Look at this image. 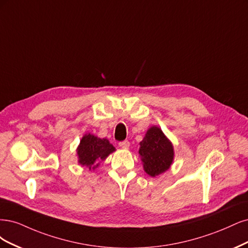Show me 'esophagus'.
I'll return each mask as SVG.
<instances>
[{
	"mask_svg": "<svg viewBox=\"0 0 248 248\" xmlns=\"http://www.w3.org/2000/svg\"><path fill=\"white\" fill-rule=\"evenodd\" d=\"M118 145L121 146L122 148H124V149H126V148H129V146H130V142L127 141V140H124V141L119 142Z\"/></svg>",
	"mask_w": 248,
	"mask_h": 248,
	"instance_id": "1",
	"label": "esophagus"
}]
</instances>
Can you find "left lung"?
Masks as SVG:
<instances>
[{"label": "left lung", "instance_id": "obj_1", "mask_svg": "<svg viewBox=\"0 0 248 248\" xmlns=\"http://www.w3.org/2000/svg\"><path fill=\"white\" fill-rule=\"evenodd\" d=\"M139 155L145 172L150 176H156L169 169L174 156L171 142L157 126H151L144 139L140 142Z\"/></svg>", "mask_w": 248, "mask_h": 248}]
</instances>
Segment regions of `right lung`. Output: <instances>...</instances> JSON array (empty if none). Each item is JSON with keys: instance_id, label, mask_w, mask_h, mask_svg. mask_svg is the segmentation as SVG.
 <instances>
[{"instance_id": "obj_1", "label": "right lung", "mask_w": 248, "mask_h": 248, "mask_svg": "<svg viewBox=\"0 0 248 248\" xmlns=\"http://www.w3.org/2000/svg\"><path fill=\"white\" fill-rule=\"evenodd\" d=\"M115 150L114 146L107 139H101L93 135H84L77 148L79 164L94 169L99 162L105 159Z\"/></svg>"}]
</instances>
